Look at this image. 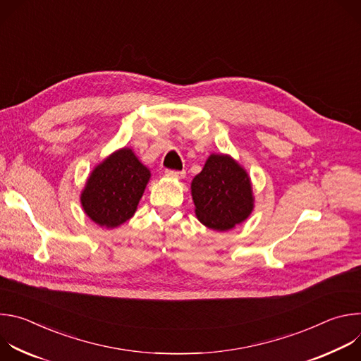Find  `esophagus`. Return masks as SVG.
I'll use <instances>...</instances> for the list:
<instances>
[{
	"label": "esophagus",
	"instance_id": "1",
	"mask_svg": "<svg viewBox=\"0 0 361 361\" xmlns=\"http://www.w3.org/2000/svg\"><path fill=\"white\" fill-rule=\"evenodd\" d=\"M166 173L169 176H173V177H177V178H183L185 176V171H176V170H167Z\"/></svg>",
	"mask_w": 361,
	"mask_h": 361
}]
</instances>
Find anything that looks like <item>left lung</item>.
Instances as JSON below:
<instances>
[{"label": "left lung", "mask_w": 361, "mask_h": 361, "mask_svg": "<svg viewBox=\"0 0 361 361\" xmlns=\"http://www.w3.org/2000/svg\"><path fill=\"white\" fill-rule=\"evenodd\" d=\"M191 195L198 221L216 231L231 230L254 209L250 177L227 154H212L191 181Z\"/></svg>", "instance_id": "obj_1"}]
</instances>
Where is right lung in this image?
Wrapping results in <instances>:
<instances>
[{
    "mask_svg": "<svg viewBox=\"0 0 361 361\" xmlns=\"http://www.w3.org/2000/svg\"><path fill=\"white\" fill-rule=\"evenodd\" d=\"M151 177L131 148L114 151L90 174L81 192L85 214L98 226L116 228L130 220Z\"/></svg>",
    "mask_w": 361,
    "mask_h": 361,
    "instance_id": "add662e5",
    "label": "right lung"
}]
</instances>
